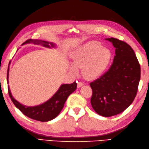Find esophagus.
I'll use <instances>...</instances> for the list:
<instances>
[{
	"mask_svg": "<svg viewBox=\"0 0 149 149\" xmlns=\"http://www.w3.org/2000/svg\"><path fill=\"white\" fill-rule=\"evenodd\" d=\"M84 85V84L83 83V82L81 81H78L77 82V88H80L81 86H82Z\"/></svg>",
	"mask_w": 149,
	"mask_h": 149,
	"instance_id": "esophagus-1",
	"label": "esophagus"
}]
</instances>
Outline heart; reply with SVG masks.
<instances>
[{"mask_svg": "<svg viewBox=\"0 0 149 149\" xmlns=\"http://www.w3.org/2000/svg\"><path fill=\"white\" fill-rule=\"evenodd\" d=\"M112 52L103 48L96 41H90L77 48L72 55L73 63L70 69L77 72L83 67L82 73L86 79L94 80L101 77L108 68L112 59Z\"/></svg>", "mask_w": 149, "mask_h": 149, "instance_id": "b5f03b06", "label": "heart"}]
</instances>
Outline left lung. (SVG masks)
I'll return each mask as SVG.
<instances>
[{"label": "left lung", "instance_id": "8db88e82", "mask_svg": "<svg viewBox=\"0 0 149 149\" xmlns=\"http://www.w3.org/2000/svg\"><path fill=\"white\" fill-rule=\"evenodd\" d=\"M112 43L115 56L106 72L90 83L92 107L103 117L119 114L127 109L136 96L141 78V67L134 52L128 43L115 38Z\"/></svg>", "mask_w": 149, "mask_h": 149}]
</instances>
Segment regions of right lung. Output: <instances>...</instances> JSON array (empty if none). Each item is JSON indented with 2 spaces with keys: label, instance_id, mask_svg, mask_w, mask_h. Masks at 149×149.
<instances>
[{
  "label": "right lung",
  "instance_id": "add662e5",
  "mask_svg": "<svg viewBox=\"0 0 149 149\" xmlns=\"http://www.w3.org/2000/svg\"><path fill=\"white\" fill-rule=\"evenodd\" d=\"M28 43H33L36 45H41L47 48H54L55 45L52 42L40 40L29 39L26 40L23 45ZM50 44L51 46H49ZM8 72H7V82L8 83ZM77 88V83L74 81L71 84H63L59 87L56 93L48 101L40 105L33 107H29L23 105L16 101L12 96L8 85V91L9 96L14 105L27 117L40 122H48L56 118L61 110L63 109L64 103L68 96L73 93Z\"/></svg>",
  "mask_w": 149,
  "mask_h": 149
}]
</instances>
